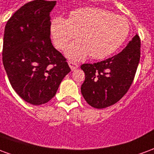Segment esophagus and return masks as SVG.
Listing matches in <instances>:
<instances>
[{"label": "esophagus", "mask_w": 154, "mask_h": 154, "mask_svg": "<svg viewBox=\"0 0 154 154\" xmlns=\"http://www.w3.org/2000/svg\"><path fill=\"white\" fill-rule=\"evenodd\" d=\"M68 64H69V67H71L72 71L76 70L77 67H79V65H78L77 63H75V62H72V61H69V62H68Z\"/></svg>", "instance_id": "34e87169"}]
</instances>
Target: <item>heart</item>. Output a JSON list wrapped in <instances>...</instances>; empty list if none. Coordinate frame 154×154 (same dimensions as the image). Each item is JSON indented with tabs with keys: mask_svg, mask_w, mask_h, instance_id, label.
<instances>
[{
	"mask_svg": "<svg viewBox=\"0 0 154 154\" xmlns=\"http://www.w3.org/2000/svg\"><path fill=\"white\" fill-rule=\"evenodd\" d=\"M129 25L122 16L95 7L77 9L68 19L57 16L51 24L54 44L63 49L71 40L79 38L69 45L67 55L75 60L90 55L95 59L110 56L119 48L128 37Z\"/></svg>",
	"mask_w": 154,
	"mask_h": 154,
	"instance_id": "obj_1",
	"label": "heart"
}]
</instances>
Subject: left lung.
<instances>
[{
	"label": "left lung",
	"mask_w": 154,
	"mask_h": 154,
	"mask_svg": "<svg viewBox=\"0 0 154 154\" xmlns=\"http://www.w3.org/2000/svg\"><path fill=\"white\" fill-rule=\"evenodd\" d=\"M140 38L136 35L120 53L95 63H84L81 91L87 103L103 109L119 101L129 91L140 59Z\"/></svg>",
	"instance_id": "8db88e82"
}]
</instances>
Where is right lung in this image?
<instances>
[{"instance_id":"add662e5","label":"right lung","mask_w":154,"mask_h":154,"mask_svg":"<svg viewBox=\"0 0 154 154\" xmlns=\"http://www.w3.org/2000/svg\"><path fill=\"white\" fill-rule=\"evenodd\" d=\"M56 1L26 3L5 27L2 61L11 87L35 106L47 103L71 71L67 59L51 43L49 13Z\"/></svg>"}]
</instances>
